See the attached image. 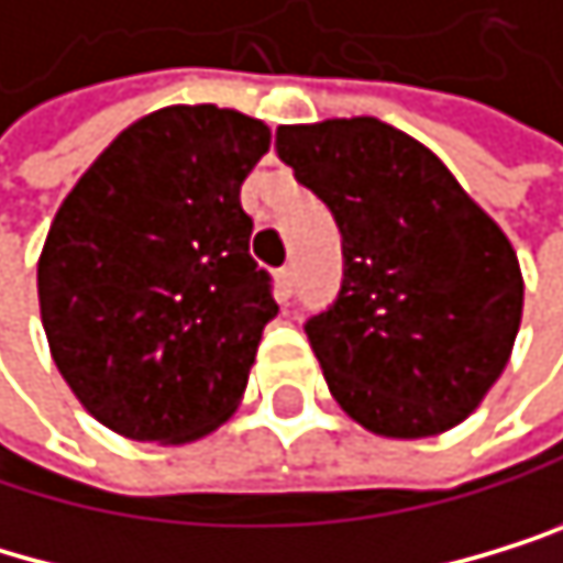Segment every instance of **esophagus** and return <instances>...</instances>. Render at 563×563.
<instances>
[{
	"instance_id": "1",
	"label": "esophagus",
	"mask_w": 563,
	"mask_h": 563,
	"mask_svg": "<svg viewBox=\"0 0 563 563\" xmlns=\"http://www.w3.org/2000/svg\"><path fill=\"white\" fill-rule=\"evenodd\" d=\"M294 279H297V273H294V266H284V269H276V297L284 300H290V294H294Z\"/></svg>"
}]
</instances>
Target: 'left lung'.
<instances>
[{
    "label": "left lung",
    "mask_w": 563,
    "mask_h": 563,
    "mask_svg": "<svg viewBox=\"0 0 563 563\" xmlns=\"http://www.w3.org/2000/svg\"><path fill=\"white\" fill-rule=\"evenodd\" d=\"M276 155L342 234L339 297L305 324L332 398L390 440L460 426L519 332L505 231L426 144L377 117L279 128Z\"/></svg>",
    "instance_id": "8db88e82"
}]
</instances>
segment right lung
<instances>
[{
	"label": "right lung",
	"mask_w": 563,
	"mask_h": 563,
	"mask_svg": "<svg viewBox=\"0 0 563 563\" xmlns=\"http://www.w3.org/2000/svg\"><path fill=\"white\" fill-rule=\"evenodd\" d=\"M266 152L263 120L165 107L120 131L54 213L41 321L96 422L141 443H189L239 408L279 311L239 200Z\"/></svg>",
	"instance_id": "1"
}]
</instances>
